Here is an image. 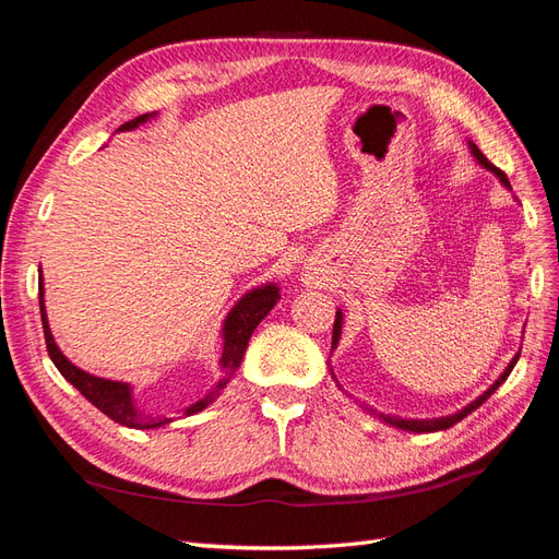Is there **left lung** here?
<instances>
[{
	"label": "left lung",
	"instance_id": "left-lung-1",
	"mask_svg": "<svg viewBox=\"0 0 559 559\" xmlns=\"http://www.w3.org/2000/svg\"><path fill=\"white\" fill-rule=\"evenodd\" d=\"M468 145H471V152H473V156L477 158V164L485 166L487 170H491V173L497 175V178L501 180V185L510 189V182H508V178H506V173H503V170H499L497 166H493V164L489 162V158H487V156H485L480 150H477V147L473 145V142H468ZM340 334H342V311H337V318H334V328H332V348L337 346V342H340ZM518 358H520V354H518L513 360L508 362V368L503 370V374H501L497 381H493V384H491V386H489V389H487V391H485L480 397H477V401H473L468 407H464V409H461V412L452 414V417H440V419H428V421H421V419H401V417H386V414H379V417L384 419L386 424L395 426V428L412 430V433H433V430H444V428H450V426H454L456 421H461V419H464V417H468V414H471L473 409L480 407V405L487 401V397H489L493 391H497V389L503 384V381L508 379V374L513 372V368H515ZM372 412H374V409H372Z\"/></svg>",
	"mask_w": 559,
	"mask_h": 559
}]
</instances>
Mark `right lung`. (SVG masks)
Returning <instances> with one entry per match:
<instances>
[{
    "mask_svg": "<svg viewBox=\"0 0 559 559\" xmlns=\"http://www.w3.org/2000/svg\"><path fill=\"white\" fill-rule=\"evenodd\" d=\"M152 115H140L131 121H126L123 126H119V131H133L138 129L140 123H145ZM278 288L274 283L262 285V288H254L250 290L246 297H241V301L229 311V316L225 318V325H222V337H225V346H222V358L219 365L222 370H225V377L217 381L215 391H211L201 401H197L194 405H189L185 409V417L189 414H197L201 409L209 407L215 395L227 386L229 377L238 370V365L243 360V354L248 348V340L252 330L260 325L262 318L274 309V305L278 301ZM39 311H41V325H44V340H46V350H49V356L53 360V365L58 368V372L66 377L70 384L82 393L88 403H93L98 407L103 414L111 421H117L121 426H129V428H158L164 426L173 419L166 417H145V414H140L138 407L133 405V395H131V386L123 384V381H111V379H103V377H93L84 370H79L76 365H72L66 356H62V350L56 346V340L51 334L49 328V318H46V309H44V285H39Z\"/></svg>",
    "mask_w": 559,
    "mask_h": 559,
    "instance_id": "add662e5",
    "label": "right lung"
}]
</instances>
